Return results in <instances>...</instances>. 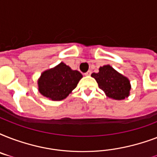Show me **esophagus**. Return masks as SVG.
Masks as SVG:
<instances>
[{
  "label": "esophagus",
  "mask_w": 157,
  "mask_h": 157,
  "mask_svg": "<svg viewBox=\"0 0 157 157\" xmlns=\"http://www.w3.org/2000/svg\"><path fill=\"white\" fill-rule=\"evenodd\" d=\"M91 75V71L90 70H89L88 71H86V73H85V76H90Z\"/></svg>",
  "instance_id": "obj_1"
}]
</instances>
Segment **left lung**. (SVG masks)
<instances>
[{
    "label": "left lung",
    "instance_id": "1",
    "mask_svg": "<svg viewBox=\"0 0 157 157\" xmlns=\"http://www.w3.org/2000/svg\"><path fill=\"white\" fill-rule=\"evenodd\" d=\"M91 76L95 79L98 87L109 98L121 100L129 95L131 86L129 79L110 65L100 67L98 73H92Z\"/></svg>",
    "mask_w": 157,
    "mask_h": 157
}]
</instances>
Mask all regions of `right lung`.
Segmentation results:
<instances>
[{
	"label": "right lung",
	"instance_id": "right-lung-1",
	"mask_svg": "<svg viewBox=\"0 0 157 157\" xmlns=\"http://www.w3.org/2000/svg\"><path fill=\"white\" fill-rule=\"evenodd\" d=\"M82 78L80 71L72 70L63 63L42 72L38 80V90L51 100L66 98Z\"/></svg>",
	"mask_w": 157,
	"mask_h": 157
}]
</instances>
